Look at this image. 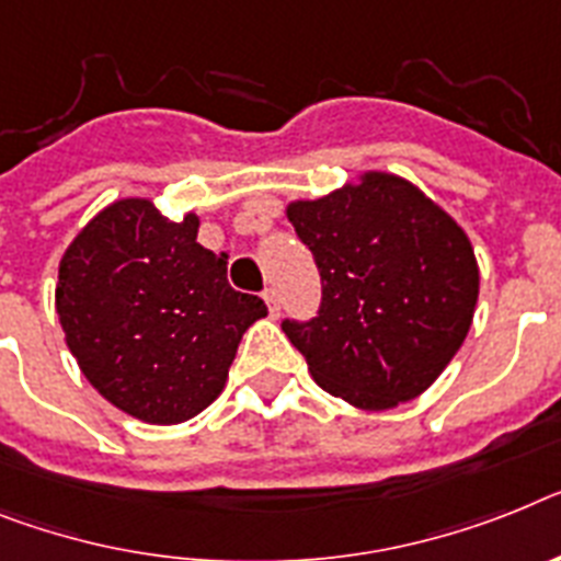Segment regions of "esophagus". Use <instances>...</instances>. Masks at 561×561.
Returning <instances> with one entry per match:
<instances>
[{
	"mask_svg": "<svg viewBox=\"0 0 561 561\" xmlns=\"http://www.w3.org/2000/svg\"><path fill=\"white\" fill-rule=\"evenodd\" d=\"M265 302H267V310H271V317H279V294H276V290L273 288H267L265 290Z\"/></svg>",
	"mask_w": 561,
	"mask_h": 561,
	"instance_id": "1",
	"label": "esophagus"
}]
</instances>
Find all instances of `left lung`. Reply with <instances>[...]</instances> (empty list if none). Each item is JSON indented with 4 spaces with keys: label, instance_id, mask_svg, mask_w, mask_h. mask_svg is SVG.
Masks as SVG:
<instances>
[{
    "label": "left lung",
    "instance_id": "1",
    "mask_svg": "<svg viewBox=\"0 0 561 561\" xmlns=\"http://www.w3.org/2000/svg\"><path fill=\"white\" fill-rule=\"evenodd\" d=\"M288 219L322 276L313 319L282 331L331 397L385 411L448 368L473 322L479 267L439 205L393 173H365Z\"/></svg>",
    "mask_w": 561,
    "mask_h": 561
}]
</instances>
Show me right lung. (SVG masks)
<instances>
[{
  "label": "right lung",
  "instance_id": "add662e5",
  "mask_svg": "<svg viewBox=\"0 0 561 561\" xmlns=\"http://www.w3.org/2000/svg\"><path fill=\"white\" fill-rule=\"evenodd\" d=\"M148 199L113 202L59 262L56 313L88 382L150 425L196 416L225 388L242 333L267 313L228 285V256Z\"/></svg>",
  "mask_w": 561,
  "mask_h": 561
}]
</instances>
